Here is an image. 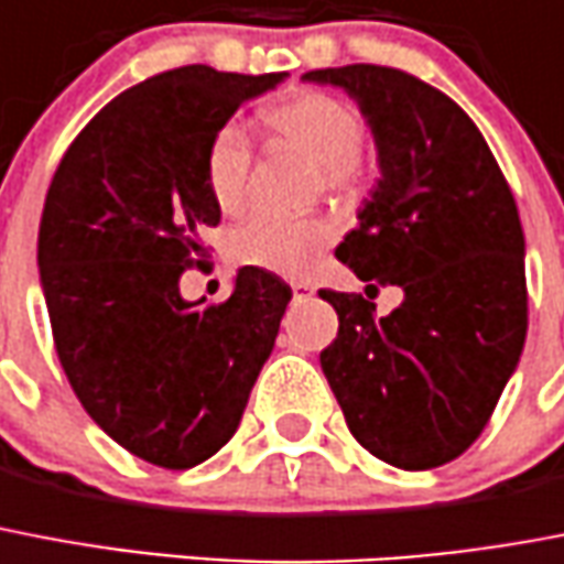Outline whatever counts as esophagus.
Segmentation results:
<instances>
[{
  "mask_svg": "<svg viewBox=\"0 0 564 564\" xmlns=\"http://www.w3.org/2000/svg\"><path fill=\"white\" fill-rule=\"evenodd\" d=\"M291 291H294L296 303H303V300H308V296L314 294V288H311L308 282H291Z\"/></svg>",
  "mask_w": 564,
  "mask_h": 564,
  "instance_id": "34e87169",
  "label": "esophagus"
}]
</instances>
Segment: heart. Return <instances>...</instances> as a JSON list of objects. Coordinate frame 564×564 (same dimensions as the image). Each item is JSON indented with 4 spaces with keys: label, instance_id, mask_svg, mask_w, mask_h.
<instances>
[{
    "label": "heart",
    "instance_id": "obj_1",
    "mask_svg": "<svg viewBox=\"0 0 564 564\" xmlns=\"http://www.w3.org/2000/svg\"><path fill=\"white\" fill-rule=\"evenodd\" d=\"M264 128L319 165L328 195L358 197L372 180V160L364 151V119L346 98L323 89H300L261 110ZM253 151L245 130L220 128L206 148L204 177L209 197L224 215H236L247 204ZM332 224L323 218H288L256 212L229 232V253L250 268L300 276L332 241Z\"/></svg>",
    "mask_w": 564,
    "mask_h": 564
}]
</instances>
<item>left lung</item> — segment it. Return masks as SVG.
Segmentation results:
<instances>
[{"label": "left lung", "mask_w": 564, "mask_h": 564, "mask_svg": "<svg viewBox=\"0 0 564 564\" xmlns=\"http://www.w3.org/2000/svg\"><path fill=\"white\" fill-rule=\"evenodd\" d=\"M303 78L358 101L381 162L360 227L335 256L367 294L404 291L387 317L372 296L319 291L340 319L319 367L369 454L408 471L443 466L480 436L524 349L516 197L475 121L425 80L372 63Z\"/></svg>", "instance_id": "left-lung-1"}]
</instances>
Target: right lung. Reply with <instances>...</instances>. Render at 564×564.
Returning a JSON list of instances; mask_svg holds the SVG:
<instances>
[{
  "label": "right lung",
  "mask_w": 564,
  "mask_h": 564,
  "mask_svg": "<svg viewBox=\"0 0 564 564\" xmlns=\"http://www.w3.org/2000/svg\"><path fill=\"white\" fill-rule=\"evenodd\" d=\"M285 72L180 66L124 89L63 154L40 218L37 264L61 367L93 422L139 460L192 468L236 434L291 288L241 268L224 303H186L220 209L206 148Z\"/></svg>",
  "instance_id": "obj_1"
}]
</instances>
